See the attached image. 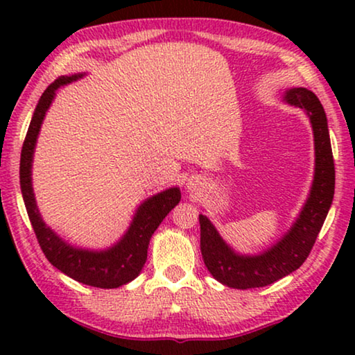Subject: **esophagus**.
Masks as SVG:
<instances>
[{"mask_svg": "<svg viewBox=\"0 0 355 355\" xmlns=\"http://www.w3.org/2000/svg\"><path fill=\"white\" fill-rule=\"evenodd\" d=\"M197 184H198V181H193V179H192V181H189L187 189H189V191H193V189L197 187Z\"/></svg>", "mask_w": 355, "mask_h": 355, "instance_id": "34e87169", "label": "esophagus"}]
</instances>
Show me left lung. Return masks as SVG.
Wrapping results in <instances>:
<instances>
[{"label": "left lung", "instance_id": "1", "mask_svg": "<svg viewBox=\"0 0 355 355\" xmlns=\"http://www.w3.org/2000/svg\"><path fill=\"white\" fill-rule=\"evenodd\" d=\"M284 103L297 106L309 116L313 130L315 173L312 187L289 231L260 254L236 252L220 236L207 215L200 221V250L213 278L234 289L263 288L299 268L317 241L334 196V162L328 121L317 95L304 87L286 90Z\"/></svg>", "mask_w": 355, "mask_h": 355}]
</instances>
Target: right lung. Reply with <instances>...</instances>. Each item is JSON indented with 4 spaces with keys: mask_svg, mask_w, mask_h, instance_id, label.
Here are the masks:
<instances>
[{
    "mask_svg": "<svg viewBox=\"0 0 355 355\" xmlns=\"http://www.w3.org/2000/svg\"><path fill=\"white\" fill-rule=\"evenodd\" d=\"M84 74L61 76L56 79L38 100L28 125L26 140L21 152V191L26 203L28 220L35 231L37 241L48 261L58 270L79 281L82 284L101 289H114L128 284L137 278L147 261V250L153 232L162 225L164 216L181 200L179 187H169L166 191L155 193L140 203L124 236L108 249L94 250L82 249L66 242L56 234L38 211L35 193L32 187V163L38 134L50 105L56 96V90L62 85L79 80Z\"/></svg>",
    "mask_w": 355,
    "mask_h": 355,
    "instance_id": "right-lung-1",
    "label": "right lung"
}]
</instances>
